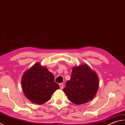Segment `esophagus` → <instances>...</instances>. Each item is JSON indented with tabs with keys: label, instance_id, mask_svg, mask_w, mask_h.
I'll return each instance as SVG.
<instances>
[{
	"label": "esophagus",
	"instance_id": "esophagus-1",
	"mask_svg": "<svg viewBox=\"0 0 125 125\" xmlns=\"http://www.w3.org/2000/svg\"><path fill=\"white\" fill-rule=\"evenodd\" d=\"M59 86H60V88H61V89H63V84L60 83V84H59Z\"/></svg>",
	"mask_w": 125,
	"mask_h": 125
}]
</instances>
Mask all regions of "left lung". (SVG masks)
I'll return each instance as SVG.
<instances>
[{"label":"left lung","mask_w":125,"mask_h":125,"mask_svg":"<svg viewBox=\"0 0 125 125\" xmlns=\"http://www.w3.org/2000/svg\"><path fill=\"white\" fill-rule=\"evenodd\" d=\"M98 87L99 78L96 73L84 64L73 68L70 80L66 82L63 91L71 102L81 105L92 100Z\"/></svg>","instance_id":"8db88e82"}]
</instances>
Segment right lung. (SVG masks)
Returning <instances> with one entry per match:
<instances>
[{"label":"right lung","instance_id":"add662e5","mask_svg":"<svg viewBox=\"0 0 125 125\" xmlns=\"http://www.w3.org/2000/svg\"><path fill=\"white\" fill-rule=\"evenodd\" d=\"M21 84L25 96L38 105L49 101L53 93L60 89L52 73L39 63L25 71L22 77Z\"/></svg>","mask_w":125,"mask_h":125}]
</instances>
